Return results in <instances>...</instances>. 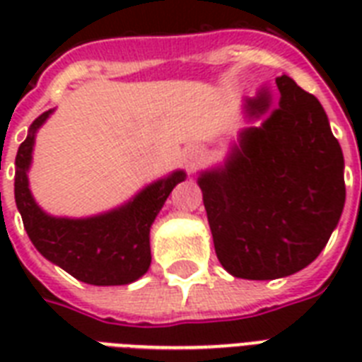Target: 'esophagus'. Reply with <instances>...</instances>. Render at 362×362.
<instances>
[{
  "mask_svg": "<svg viewBox=\"0 0 362 362\" xmlns=\"http://www.w3.org/2000/svg\"><path fill=\"white\" fill-rule=\"evenodd\" d=\"M203 159V150L199 146H189L186 150V161L189 167H193L195 163H199Z\"/></svg>",
  "mask_w": 362,
  "mask_h": 362,
  "instance_id": "1",
  "label": "esophagus"
}]
</instances>
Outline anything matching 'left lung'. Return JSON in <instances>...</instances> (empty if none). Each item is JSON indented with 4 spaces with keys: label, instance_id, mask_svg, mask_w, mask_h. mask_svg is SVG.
Instances as JSON below:
<instances>
[{
    "label": "left lung",
    "instance_id": "8db88e82",
    "mask_svg": "<svg viewBox=\"0 0 362 362\" xmlns=\"http://www.w3.org/2000/svg\"><path fill=\"white\" fill-rule=\"evenodd\" d=\"M244 101L259 127L238 135L223 165L197 184L221 267L235 278L276 280L308 267L337 229L344 203V153L321 103L291 76Z\"/></svg>",
    "mask_w": 362,
    "mask_h": 362
}]
</instances>
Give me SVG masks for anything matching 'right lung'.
I'll return each mask as SVG.
<instances>
[{
    "mask_svg": "<svg viewBox=\"0 0 362 362\" xmlns=\"http://www.w3.org/2000/svg\"><path fill=\"white\" fill-rule=\"evenodd\" d=\"M54 109L42 112L28 129L16 153L14 201L25 233L37 252L50 263L92 286H125L146 274L152 261L150 227L176 184L186 180L184 170L148 184L127 203L90 218H58L47 214L31 195L28 170L39 127Z\"/></svg>",
    "mask_w": 362,
    "mask_h": 362,
    "instance_id": "obj_1",
    "label": "right lung"
}]
</instances>
